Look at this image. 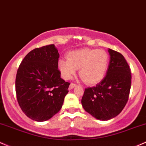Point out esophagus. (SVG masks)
<instances>
[{
  "mask_svg": "<svg viewBox=\"0 0 146 146\" xmlns=\"http://www.w3.org/2000/svg\"><path fill=\"white\" fill-rule=\"evenodd\" d=\"M75 86H76V83H70V86H69V89H70V90L73 89V88H74Z\"/></svg>",
  "mask_w": 146,
  "mask_h": 146,
  "instance_id": "obj_1",
  "label": "esophagus"
}]
</instances>
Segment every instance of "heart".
I'll use <instances>...</instances> for the list:
<instances>
[{
  "instance_id": "obj_1",
  "label": "heart",
  "mask_w": 146,
  "mask_h": 146,
  "mask_svg": "<svg viewBox=\"0 0 146 146\" xmlns=\"http://www.w3.org/2000/svg\"><path fill=\"white\" fill-rule=\"evenodd\" d=\"M109 64V54L104 50L83 49L70 52L68 60H58V69L68 80L79 69V76L85 83L95 84L102 80Z\"/></svg>"
}]
</instances>
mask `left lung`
Masks as SVG:
<instances>
[{"mask_svg": "<svg viewBox=\"0 0 146 146\" xmlns=\"http://www.w3.org/2000/svg\"><path fill=\"white\" fill-rule=\"evenodd\" d=\"M110 55L107 74L96 86L87 88L81 99L83 108L91 115L107 121L117 117L128 101L131 71L120 52L109 49Z\"/></svg>", "mask_w": 146, "mask_h": 146, "instance_id": "obj_1", "label": "left lung"}]
</instances>
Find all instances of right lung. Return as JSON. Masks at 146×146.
<instances>
[{
    "instance_id": "obj_1",
    "label": "right lung",
    "mask_w": 146,
    "mask_h": 146,
    "mask_svg": "<svg viewBox=\"0 0 146 146\" xmlns=\"http://www.w3.org/2000/svg\"><path fill=\"white\" fill-rule=\"evenodd\" d=\"M59 53L54 44L34 49L17 70L18 103L27 117L45 121L58 112L70 83L60 78Z\"/></svg>"
}]
</instances>
